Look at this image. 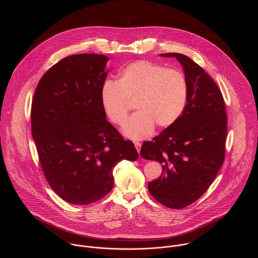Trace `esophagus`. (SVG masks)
Here are the masks:
<instances>
[{"label":"esophagus","instance_id":"1","mask_svg":"<svg viewBox=\"0 0 258 258\" xmlns=\"http://www.w3.org/2000/svg\"><path fill=\"white\" fill-rule=\"evenodd\" d=\"M134 145H135V148H136V150L138 151V152H140V150H141V143L140 142H135L134 143Z\"/></svg>","mask_w":258,"mask_h":258}]
</instances>
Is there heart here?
I'll list each match as a JSON object with an SVG mask.
<instances>
[{
	"instance_id": "b5f03b06",
	"label": "heart",
	"mask_w": 258,
	"mask_h": 258,
	"mask_svg": "<svg viewBox=\"0 0 258 258\" xmlns=\"http://www.w3.org/2000/svg\"><path fill=\"white\" fill-rule=\"evenodd\" d=\"M187 83L184 74L147 60L125 67L117 81L107 80L100 89V103L105 115L123 125L129 111L128 100L135 99L134 113L122 129L125 137L140 140L157 125L172 126L183 114L187 101Z\"/></svg>"
}]
</instances>
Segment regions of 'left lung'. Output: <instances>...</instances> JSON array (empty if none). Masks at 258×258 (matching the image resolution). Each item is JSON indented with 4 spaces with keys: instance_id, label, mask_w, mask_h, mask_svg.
Wrapping results in <instances>:
<instances>
[{
    "instance_id": "8db88e82",
    "label": "left lung",
    "mask_w": 258,
    "mask_h": 258,
    "mask_svg": "<svg viewBox=\"0 0 258 258\" xmlns=\"http://www.w3.org/2000/svg\"><path fill=\"white\" fill-rule=\"evenodd\" d=\"M181 63L187 101L181 117L146 141L140 155L162 165L159 179L149 182L156 201L183 209L200 199L214 182L224 160L227 117L220 88L199 64L181 53H163Z\"/></svg>"
}]
</instances>
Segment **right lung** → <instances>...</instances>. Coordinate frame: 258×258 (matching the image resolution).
Listing matches in <instances>:
<instances>
[{
    "label": "right lung",
    "instance_id": "right-lung-1",
    "mask_svg": "<svg viewBox=\"0 0 258 258\" xmlns=\"http://www.w3.org/2000/svg\"><path fill=\"white\" fill-rule=\"evenodd\" d=\"M108 57H64L40 78L32 104V135L46 181L63 201L89 205L113 187V169L138 152L106 120L100 89Z\"/></svg>",
    "mask_w": 258,
    "mask_h": 258
}]
</instances>
